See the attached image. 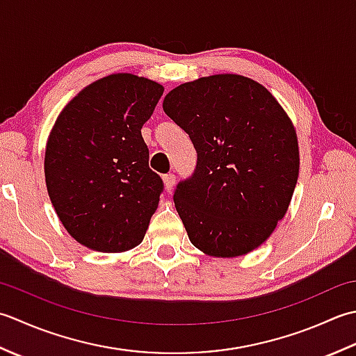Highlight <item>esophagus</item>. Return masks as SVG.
<instances>
[{"label":"esophagus","mask_w":356,"mask_h":356,"mask_svg":"<svg viewBox=\"0 0 356 356\" xmlns=\"http://www.w3.org/2000/svg\"><path fill=\"white\" fill-rule=\"evenodd\" d=\"M163 181H164V186H165V191L170 192L173 186H175V175L173 173H168V175L163 177Z\"/></svg>","instance_id":"1"}]
</instances>
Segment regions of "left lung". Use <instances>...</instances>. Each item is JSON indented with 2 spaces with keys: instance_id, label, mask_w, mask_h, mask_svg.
<instances>
[{
  "instance_id": "1",
  "label": "left lung",
  "mask_w": 356,
  "mask_h": 356,
  "mask_svg": "<svg viewBox=\"0 0 356 356\" xmlns=\"http://www.w3.org/2000/svg\"><path fill=\"white\" fill-rule=\"evenodd\" d=\"M163 108L198 155L173 193L191 243L218 258L257 249L286 215L298 181V140L284 108L264 86L234 74L181 84Z\"/></svg>"
}]
</instances>
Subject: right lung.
I'll list each match as a JSON object with an SVG mask.
<instances>
[{"instance_id": "right-lung-1", "label": "right lung", "mask_w": 356, "mask_h": 356, "mask_svg": "<svg viewBox=\"0 0 356 356\" xmlns=\"http://www.w3.org/2000/svg\"><path fill=\"white\" fill-rule=\"evenodd\" d=\"M163 92L152 79L113 74L84 87L58 115L46 186L63 226L86 248L126 252L146 235L163 179L149 168L141 127Z\"/></svg>"}]
</instances>
